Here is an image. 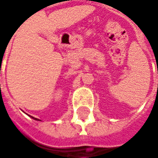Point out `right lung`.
I'll list each match as a JSON object with an SVG mask.
<instances>
[{
    "mask_svg": "<svg viewBox=\"0 0 158 158\" xmlns=\"http://www.w3.org/2000/svg\"><path fill=\"white\" fill-rule=\"evenodd\" d=\"M31 118H34V119H36V120H40V119H39V118H33V117H31Z\"/></svg>",
    "mask_w": 158,
    "mask_h": 158,
    "instance_id": "1",
    "label": "right lung"
}]
</instances>
